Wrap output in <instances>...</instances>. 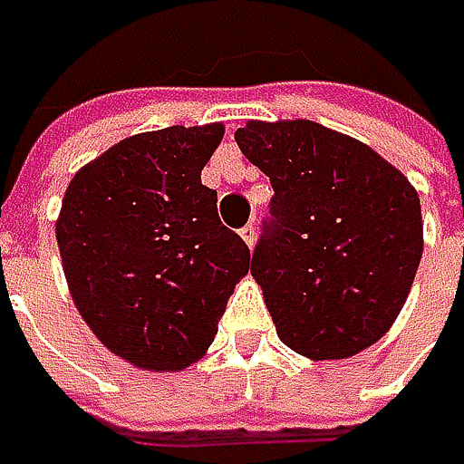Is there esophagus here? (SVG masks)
I'll use <instances>...</instances> for the list:
<instances>
[{
	"mask_svg": "<svg viewBox=\"0 0 464 464\" xmlns=\"http://www.w3.org/2000/svg\"><path fill=\"white\" fill-rule=\"evenodd\" d=\"M239 234H242V239H245V245L253 250L256 247V227H253V222L250 225H245L242 230H239Z\"/></svg>",
	"mask_w": 464,
	"mask_h": 464,
	"instance_id": "obj_1",
	"label": "esophagus"
}]
</instances>
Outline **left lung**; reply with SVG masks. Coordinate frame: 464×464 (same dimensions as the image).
Returning <instances> with one entry per match:
<instances>
[{
	"label": "left lung",
	"instance_id": "obj_1",
	"mask_svg": "<svg viewBox=\"0 0 464 464\" xmlns=\"http://www.w3.org/2000/svg\"><path fill=\"white\" fill-rule=\"evenodd\" d=\"M234 137L275 189L250 275L280 341L311 360L369 349L420 264L415 187L366 142L314 121H247Z\"/></svg>",
	"mask_w": 464,
	"mask_h": 464
}]
</instances>
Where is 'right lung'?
Here are the masks:
<instances>
[{
	"mask_svg": "<svg viewBox=\"0 0 464 464\" xmlns=\"http://www.w3.org/2000/svg\"><path fill=\"white\" fill-rule=\"evenodd\" d=\"M225 126H170L121 140L71 179L54 225L79 316L142 372L206 354L250 250L217 217L200 170Z\"/></svg>",
	"mask_w": 464,
	"mask_h": 464,
	"instance_id": "1",
	"label": "right lung"
}]
</instances>
